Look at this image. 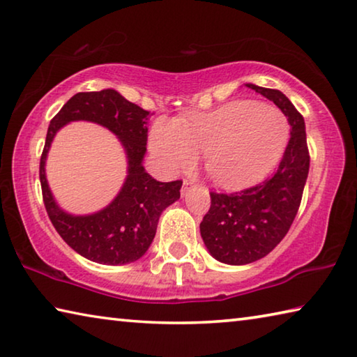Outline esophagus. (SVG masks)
<instances>
[{
  "label": "esophagus",
  "mask_w": 357,
  "mask_h": 357,
  "mask_svg": "<svg viewBox=\"0 0 357 357\" xmlns=\"http://www.w3.org/2000/svg\"><path fill=\"white\" fill-rule=\"evenodd\" d=\"M190 187H192V181H187V179H184V183H183V189H181V193H183V195H187V192L190 190Z\"/></svg>",
  "instance_id": "1"
}]
</instances>
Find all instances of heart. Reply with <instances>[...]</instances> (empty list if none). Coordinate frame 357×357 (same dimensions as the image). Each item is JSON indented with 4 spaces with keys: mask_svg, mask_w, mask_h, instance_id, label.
Wrapping results in <instances>:
<instances>
[{
    "mask_svg": "<svg viewBox=\"0 0 357 357\" xmlns=\"http://www.w3.org/2000/svg\"><path fill=\"white\" fill-rule=\"evenodd\" d=\"M289 138L280 108L253 100H234L211 112H192L173 121H157L151 151L170 173L189 170L199 154L222 187L236 189L263 178L282 159Z\"/></svg>",
    "mask_w": 357,
    "mask_h": 357,
    "instance_id": "1",
    "label": "heart"
}]
</instances>
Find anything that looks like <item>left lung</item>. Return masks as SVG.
<instances>
[{
  "mask_svg": "<svg viewBox=\"0 0 357 357\" xmlns=\"http://www.w3.org/2000/svg\"><path fill=\"white\" fill-rule=\"evenodd\" d=\"M245 86L273 100L291 129L280 165L269 179L229 195L211 192V208L200 223L203 243L217 261L233 266L257 261L285 238L298 214L310 167L302 114L279 89L252 83Z\"/></svg>",
  "mask_w": 357,
  "mask_h": 357,
  "instance_id": "8db88e82",
  "label": "left lung"
}]
</instances>
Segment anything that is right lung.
<instances>
[{
  "instance_id": "right-lung-1",
  "label": "right lung",
  "mask_w": 357,
  "mask_h": 357,
  "mask_svg": "<svg viewBox=\"0 0 357 357\" xmlns=\"http://www.w3.org/2000/svg\"><path fill=\"white\" fill-rule=\"evenodd\" d=\"M148 116L149 112L114 89H102L72 96L48 126L39 167L47 214L66 244L94 263L118 266L140 259L153 243L160 214L181 197L183 181L160 183L144 170ZM72 120H89L113 131L128 159V176L119 195L93 215L74 216L59 208L45 176V160L52 138Z\"/></svg>"
}]
</instances>
